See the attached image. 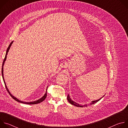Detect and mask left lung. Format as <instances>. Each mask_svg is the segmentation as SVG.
<instances>
[{
    "label": "left lung",
    "instance_id": "obj_1",
    "mask_svg": "<svg viewBox=\"0 0 128 128\" xmlns=\"http://www.w3.org/2000/svg\"><path fill=\"white\" fill-rule=\"evenodd\" d=\"M103 97V96L102 98H101L100 99H98V100H95V101H92V102H91V103H90V105L94 104V103H96V102H97L98 101H99L100 99H101V98H102ZM67 100H68V102H69L70 104H71L72 105H74V106H77V107H86V106H87V105H88V104H86V105H80L79 104H78V103H77L75 102L74 101H72V100L71 99V98H70V97H69V95H68V96H67Z\"/></svg>",
    "mask_w": 128,
    "mask_h": 128
}]
</instances>
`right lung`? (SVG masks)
<instances>
[{
	"label": "right lung",
	"mask_w": 128,
	"mask_h": 128,
	"mask_svg": "<svg viewBox=\"0 0 128 128\" xmlns=\"http://www.w3.org/2000/svg\"><path fill=\"white\" fill-rule=\"evenodd\" d=\"M12 42H13V41H12V42H10V45H9L8 47V49H7V50H6V56H5V58H4V61H3L2 65V78H3V80H4V84H5V86H6V90H7L9 94L11 96V97H12L14 100H16V101H17V102H20V103H24V104H36L40 103V102H42L44 100H45V99H46V95H47V94H46V91H47V89H48V88H46V93H45L44 95L40 99H38V100H36V101H33V102H23V101H20V100H19V99H18L14 97V96H12V95L10 94V92L9 90H8V88H7V86H6V82H5V81H4V67H4V62H5V61H6V56H7V54H8V50H10V47L11 46H12ZM47 88H48V87H47Z\"/></svg>",
	"instance_id": "1"
}]
</instances>
